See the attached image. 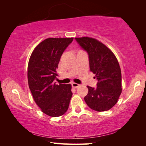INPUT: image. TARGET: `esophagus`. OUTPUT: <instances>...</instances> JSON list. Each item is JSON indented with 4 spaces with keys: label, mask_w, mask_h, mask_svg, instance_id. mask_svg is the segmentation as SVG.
I'll return each instance as SVG.
<instances>
[{
    "label": "esophagus",
    "mask_w": 146,
    "mask_h": 146,
    "mask_svg": "<svg viewBox=\"0 0 146 146\" xmlns=\"http://www.w3.org/2000/svg\"><path fill=\"white\" fill-rule=\"evenodd\" d=\"M71 85H72V87L73 88H77L78 87H79V86H80V84H76V83H72L71 84Z\"/></svg>",
    "instance_id": "34e87169"
}]
</instances>
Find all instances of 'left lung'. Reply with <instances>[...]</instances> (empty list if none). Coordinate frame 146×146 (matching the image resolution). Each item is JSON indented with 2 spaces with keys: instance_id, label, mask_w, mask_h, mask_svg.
Segmentation results:
<instances>
[{
  "instance_id": "left-lung-1",
  "label": "left lung",
  "mask_w": 146,
  "mask_h": 146,
  "mask_svg": "<svg viewBox=\"0 0 146 146\" xmlns=\"http://www.w3.org/2000/svg\"><path fill=\"white\" fill-rule=\"evenodd\" d=\"M89 56L90 71L97 79L96 88L87 86L84 97L87 105L97 111L112 108L122 93V75L117 58L111 51L97 39L90 37L75 38Z\"/></svg>"
}]
</instances>
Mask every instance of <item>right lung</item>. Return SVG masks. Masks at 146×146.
Here are the masks:
<instances>
[{
  "mask_svg": "<svg viewBox=\"0 0 146 146\" xmlns=\"http://www.w3.org/2000/svg\"><path fill=\"white\" fill-rule=\"evenodd\" d=\"M73 38H49L34 49L28 67L29 88L41 111L50 117L64 115L73 93L71 84H56V69L64 50Z\"/></svg>",
  "mask_w": 146,
  "mask_h": 146,
  "instance_id": "obj_1",
  "label": "right lung"
}]
</instances>
